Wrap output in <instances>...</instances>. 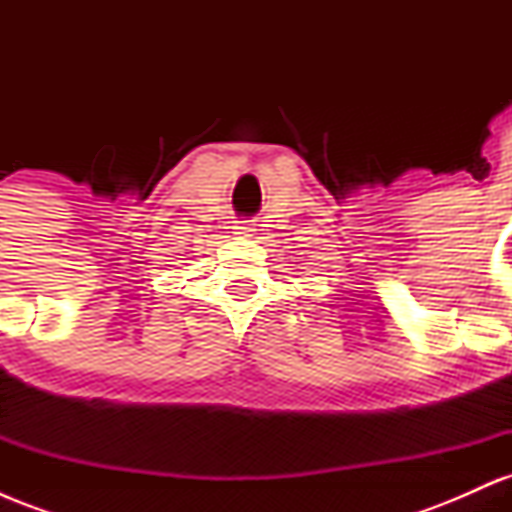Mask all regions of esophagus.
Wrapping results in <instances>:
<instances>
[{"instance_id":"1","label":"esophagus","mask_w":512,"mask_h":512,"mask_svg":"<svg viewBox=\"0 0 512 512\" xmlns=\"http://www.w3.org/2000/svg\"><path fill=\"white\" fill-rule=\"evenodd\" d=\"M233 233H236L238 238H252V236H255V228H252L250 223H238L236 231H233Z\"/></svg>"}]
</instances>
